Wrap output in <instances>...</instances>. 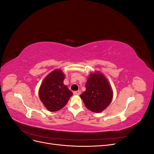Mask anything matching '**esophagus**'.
Listing matches in <instances>:
<instances>
[{
    "instance_id": "1",
    "label": "esophagus",
    "mask_w": 154,
    "mask_h": 154,
    "mask_svg": "<svg viewBox=\"0 0 154 154\" xmlns=\"http://www.w3.org/2000/svg\"><path fill=\"white\" fill-rule=\"evenodd\" d=\"M73 94L74 95H80L81 94V91H74Z\"/></svg>"
}]
</instances>
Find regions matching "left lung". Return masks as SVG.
Instances as JSON below:
<instances>
[{"label":"left lung","mask_w":154,"mask_h":154,"mask_svg":"<svg viewBox=\"0 0 154 154\" xmlns=\"http://www.w3.org/2000/svg\"><path fill=\"white\" fill-rule=\"evenodd\" d=\"M86 90L80 95L87 108L96 113L104 110L111 103L113 92L109 82L97 71L90 74L85 84Z\"/></svg>","instance_id":"left-lung-1"}]
</instances>
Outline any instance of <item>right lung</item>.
I'll return each mask as SVG.
<instances>
[{
  "label": "right lung",
  "instance_id": "add662e5",
  "mask_svg": "<svg viewBox=\"0 0 154 154\" xmlns=\"http://www.w3.org/2000/svg\"><path fill=\"white\" fill-rule=\"evenodd\" d=\"M65 75L56 69L46 76L39 88V97L49 111L56 112L67 104L72 92L63 84Z\"/></svg>",
  "mask_w": 154,
  "mask_h": 154
}]
</instances>
